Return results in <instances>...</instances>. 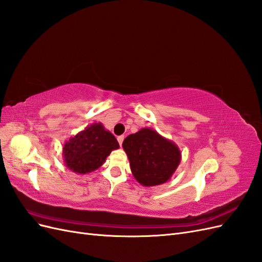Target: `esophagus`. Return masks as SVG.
Segmentation results:
<instances>
[{
  "instance_id": "obj_1",
  "label": "esophagus",
  "mask_w": 262,
  "mask_h": 262,
  "mask_svg": "<svg viewBox=\"0 0 262 262\" xmlns=\"http://www.w3.org/2000/svg\"><path fill=\"white\" fill-rule=\"evenodd\" d=\"M117 140H118V142H119V144H120V146H121V145H122V142H123V140H124V136L118 137V138H117Z\"/></svg>"
}]
</instances>
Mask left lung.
Wrapping results in <instances>:
<instances>
[{"label": "left lung", "instance_id": "left-lung-1", "mask_svg": "<svg viewBox=\"0 0 262 262\" xmlns=\"http://www.w3.org/2000/svg\"><path fill=\"white\" fill-rule=\"evenodd\" d=\"M122 147L129 158L132 175L144 187L165 184L181 161L179 147L150 128L130 134Z\"/></svg>", "mask_w": 262, "mask_h": 262}]
</instances>
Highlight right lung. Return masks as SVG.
<instances>
[{"label":"right lung","instance_id":"add662e5","mask_svg":"<svg viewBox=\"0 0 262 262\" xmlns=\"http://www.w3.org/2000/svg\"><path fill=\"white\" fill-rule=\"evenodd\" d=\"M118 148L114 134L102 123L94 122L66 142L62 155L70 170L84 175L99 168L112 150Z\"/></svg>","mask_w":262,"mask_h":262}]
</instances>
